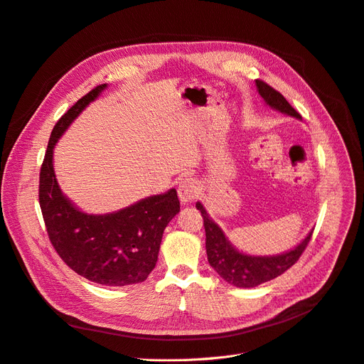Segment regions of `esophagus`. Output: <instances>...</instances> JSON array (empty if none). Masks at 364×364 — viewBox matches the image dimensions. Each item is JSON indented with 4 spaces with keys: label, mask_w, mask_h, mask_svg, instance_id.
<instances>
[{
    "label": "esophagus",
    "mask_w": 364,
    "mask_h": 364,
    "mask_svg": "<svg viewBox=\"0 0 364 364\" xmlns=\"http://www.w3.org/2000/svg\"><path fill=\"white\" fill-rule=\"evenodd\" d=\"M177 191H178V198H180V202L183 205H187L190 202L195 200L199 195V183L196 180L193 178H186L183 180L178 187H177Z\"/></svg>",
    "instance_id": "esophagus-1"
}]
</instances>
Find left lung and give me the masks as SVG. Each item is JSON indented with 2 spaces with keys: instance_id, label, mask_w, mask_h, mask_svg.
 Instances as JSON below:
<instances>
[{
  "instance_id": "8db88e82",
  "label": "left lung",
  "mask_w": 364,
  "mask_h": 364,
  "mask_svg": "<svg viewBox=\"0 0 364 364\" xmlns=\"http://www.w3.org/2000/svg\"><path fill=\"white\" fill-rule=\"evenodd\" d=\"M256 89L266 107L281 114L294 117L301 119V115L288 104L284 96L277 92L269 85L262 80H256ZM196 208L203 216V225L206 232V253L208 262L225 282L238 287V288H253L266 281H271L299 260L304 252L313 230L300 241V243L287 252L278 255H249L238 250L224 232V230L218 225L203 206L202 202H196Z\"/></svg>"
}]
</instances>
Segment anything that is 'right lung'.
I'll return each mask as SVG.
<instances>
[{
    "label": "right lung",
    "instance_id": "obj_1",
    "mask_svg": "<svg viewBox=\"0 0 364 364\" xmlns=\"http://www.w3.org/2000/svg\"><path fill=\"white\" fill-rule=\"evenodd\" d=\"M107 86H96L58 119L41 168L39 203L51 243L73 271L96 284L123 287L143 282L152 272L164 230L180 212V202L176 188H169L115 212L87 213L60 188L55 144Z\"/></svg>",
    "mask_w": 364,
    "mask_h": 364
}]
</instances>
